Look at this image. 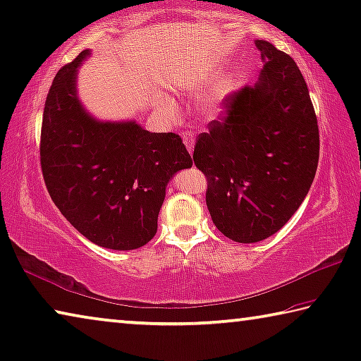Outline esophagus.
I'll list each match as a JSON object with an SVG mask.
<instances>
[{
	"label": "esophagus",
	"instance_id": "1",
	"mask_svg": "<svg viewBox=\"0 0 361 361\" xmlns=\"http://www.w3.org/2000/svg\"><path fill=\"white\" fill-rule=\"evenodd\" d=\"M183 142H185L186 149L190 151V154H192V151H194V135L190 133V131H185V133H183Z\"/></svg>",
	"mask_w": 361,
	"mask_h": 361
}]
</instances>
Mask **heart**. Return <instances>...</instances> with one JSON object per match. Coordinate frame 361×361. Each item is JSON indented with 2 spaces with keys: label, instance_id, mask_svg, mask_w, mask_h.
I'll return each instance as SVG.
<instances>
[{
  "label": "heart",
  "instance_id": "1",
  "mask_svg": "<svg viewBox=\"0 0 361 361\" xmlns=\"http://www.w3.org/2000/svg\"><path fill=\"white\" fill-rule=\"evenodd\" d=\"M241 80H243V75H241V73H233V75L230 77V80H228V87H236V85H239V82H241ZM165 106H167L169 109H170V104H169V102H165Z\"/></svg>",
  "mask_w": 361,
  "mask_h": 361
}]
</instances>
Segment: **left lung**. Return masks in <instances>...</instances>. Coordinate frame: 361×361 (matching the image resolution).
<instances>
[{
	"label": "left lung",
	"instance_id": "1",
	"mask_svg": "<svg viewBox=\"0 0 361 361\" xmlns=\"http://www.w3.org/2000/svg\"><path fill=\"white\" fill-rule=\"evenodd\" d=\"M263 68L254 87L226 98V116L210 122L194 147L207 176L205 202L219 231L259 243L281 230L304 202L319 157L314 109L290 56L257 39Z\"/></svg>",
	"mask_w": 361,
	"mask_h": 361
}]
</instances>
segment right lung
Returning <instances> with one entry per match:
<instances>
[{"instance_id": "1", "label": "right lung", "mask_w": 361, "mask_h": 361, "mask_svg": "<svg viewBox=\"0 0 361 361\" xmlns=\"http://www.w3.org/2000/svg\"><path fill=\"white\" fill-rule=\"evenodd\" d=\"M90 49L56 73L44 102L43 178L61 214L91 243L133 250L151 241L165 188L192 159L176 133L136 120L102 122L83 107L77 73Z\"/></svg>"}]
</instances>
